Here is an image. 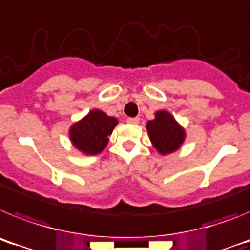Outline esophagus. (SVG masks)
<instances>
[{
  "label": "esophagus",
  "instance_id": "obj_1",
  "mask_svg": "<svg viewBox=\"0 0 250 250\" xmlns=\"http://www.w3.org/2000/svg\"><path fill=\"white\" fill-rule=\"evenodd\" d=\"M126 121L129 124H139L140 123V119L139 118H127Z\"/></svg>",
  "mask_w": 250,
  "mask_h": 250
}]
</instances>
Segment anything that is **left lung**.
<instances>
[{
    "label": "left lung",
    "mask_w": 250,
    "mask_h": 250,
    "mask_svg": "<svg viewBox=\"0 0 250 250\" xmlns=\"http://www.w3.org/2000/svg\"><path fill=\"white\" fill-rule=\"evenodd\" d=\"M150 140L160 154H170L179 149L184 141V130L167 111H158L155 119L146 125Z\"/></svg>",
    "instance_id": "left-lung-1"
}]
</instances>
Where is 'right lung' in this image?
Here are the masks:
<instances>
[{
    "label": "right lung",
    "instance_id": "1",
    "mask_svg": "<svg viewBox=\"0 0 250 250\" xmlns=\"http://www.w3.org/2000/svg\"><path fill=\"white\" fill-rule=\"evenodd\" d=\"M116 124L118 120L115 118L107 116L100 110H94L85 119L72 125L70 138L77 149L87 155H95L105 149Z\"/></svg>",
    "mask_w": 250,
    "mask_h": 250
}]
</instances>
